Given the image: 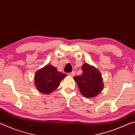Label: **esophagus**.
<instances>
[{"mask_svg": "<svg viewBox=\"0 0 135 135\" xmlns=\"http://www.w3.org/2000/svg\"><path fill=\"white\" fill-rule=\"evenodd\" d=\"M68 76H74V72H72V73H68L67 74Z\"/></svg>", "mask_w": 135, "mask_h": 135, "instance_id": "34e87169", "label": "esophagus"}]
</instances>
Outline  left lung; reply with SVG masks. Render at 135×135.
Listing matches in <instances>:
<instances>
[{"label":"left lung","mask_w":135,"mask_h":135,"mask_svg":"<svg viewBox=\"0 0 135 135\" xmlns=\"http://www.w3.org/2000/svg\"><path fill=\"white\" fill-rule=\"evenodd\" d=\"M81 69L83 73L80 76L74 77L80 92L85 97H95L104 88L101 74L98 70L88 64L82 65Z\"/></svg>","instance_id":"1"}]
</instances>
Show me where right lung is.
<instances>
[{"instance_id": "1", "label": "right lung", "mask_w": 135, "mask_h": 135, "mask_svg": "<svg viewBox=\"0 0 135 135\" xmlns=\"http://www.w3.org/2000/svg\"><path fill=\"white\" fill-rule=\"evenodd\" d=\"M67 76L51 65H47L36 72L35 80V85L40 92L49 94L56 90L59 86L61 80Z\"/></svg>"}]
</instances>
